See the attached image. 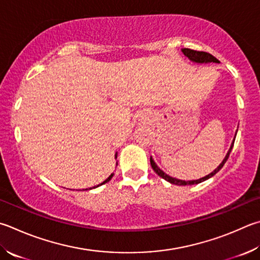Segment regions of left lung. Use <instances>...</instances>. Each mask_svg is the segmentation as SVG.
<instances>
[{"mask_svg":"<svg viewBox=\"0 0 260 260\" xmlns=\"http://www.w3.org/2000/svg\"><path fill=\"white\" fill-rule=\"evenodd\" d=\"M182 52L184 53V55L187 56V58L190 59L191 61H193V62H197V63H208V62H216V63H218V62H219V61L217 60L214 55H211L210 53H207V52H204V51H196V50H191V49H182ZM233 144H234V140H233L232 145H231V148H230V150H229L228 154L225 155V158H224L223 161H221V164L219 165L218 167H217V168L215 169L214 172L210 173L209 175L202 177V178L194 179V181H182V179H177V178H174V177H172V176L167 175L166 173H164V172L161 171V169H160V168L157 166V165H155V162L153 161L152 157H150V164H151V167H152V169L155 172V174H158V175H159L160 177H162L164 179H166L167 182L172 183V184H175V185H193V184H199V183H201V182L206 181V179H208V178L212 177V176L215 175L216 173H218V172L220 171L221 167H223L224 165H225L226 160H228L229 157H230V153H231V151H232Z\"/></svg>","mask_w":260,"mask_h":260,"instance_id":"1","label":"left lung"}]
</instances>
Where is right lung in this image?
<instances>
[{
	"mask_svg": "<svg viewBox=\"0 0 260 260\" xmlns=\"http://www.w3.org/2000/svg\"><path fill=\"white\" fill-rule=\"evenodd\" d=\"M115 157L117 158V153L115 154ZM112 176H114V173H112V174H111V175H110L109 177H108V178L106 179V181H105V182H102L101 184H99V185H96V186H94V187H98V186H100V185H102V184H105V183H107V182H109V181H110V179L112 178ZM85 190H87V188H85ZM89 190H92V187H89Z\"/></svg>",
	"mask_w": 260,
	"mask_h": 260,
	"instance_id": "add662e5",
	"label": "right lung"
}]
</instances>
